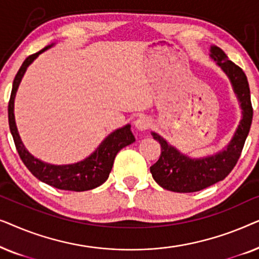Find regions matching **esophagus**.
Returning <instances> with one entry per match:
<instances>
[{"instance_id": "1", "label": "esophagus", "mask_w": 259, "mask_h": 259, "mask_svg": "<svg viewBox=\"0 0 259 259\" xmlns=\"http://www.w3.org/2000/svg\"><path fill=\"white\" fill-rule=\"evenodd\" d=\"M134 125H136L137 130L146 131L147 128H150L151 120H150V118H147V116L140 115V116H138L136 121H134Z\"/></svg>"}]
</instances>
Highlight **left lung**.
I'll return each instance as SVG.
<instances>
[{"mask_svg":"<svg viewBox=\"0 0 259 259\" xmlns=\"http://www.w3.org/2000/svg\"><path fill=\"white\" fill-rule=\"evenodd\" d=\"M211 56L231 80L233 90L242 106L243 119L228 148L221 153L204 159L187 158L169 146L158 134L152 133L153 139L159 141L161 148L158 161L150 167L152 177L162 189L173 192H197L225 179L238 161L250 132L253 108L245 73L239 66L230 61L219 47L211 48Z\"/></svg>","mask_w":259,"mask_h":259,"instance_id":"1","label":"left lung"}]
</instances>
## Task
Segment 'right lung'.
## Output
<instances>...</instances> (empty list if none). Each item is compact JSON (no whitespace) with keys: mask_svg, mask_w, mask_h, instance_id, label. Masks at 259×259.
<instances>
[{"mask_svg":"<svg viewBox=\"0 0 259 259\" xmlns=\"http://www.w3.org/2000/svg\"><path fill=\"white\" fill-rule=\"evenodd\" d=\"M48 47H51V46H48ZM48 47L28 56L15 75V79H14L13 82L12 94H10L8 104V120L10 132H12L14 143H15L17 153H19L21 160L23 161L26 167L38 180H41V182L48 184V185L53 187H56L59 190L81 192V191L95 189V187L102 185L108 179L116 153L121 148L127 146V145L136 141L132 132H131L130 125L122 127L120 130H116L112 134H109L102 141L100 146L98 147V150L91 157L84 159L83 161H80L77 164L73 165L62 166L49 165L34 158L24 148L22 141L20 139L19 132H17L15 118H14V98H15L17 87H19L20 81L22 79L27 67L37 58L38 54H41Z\"/></svg>","mask_w":259,"mask_h":259,"instance_id":"1","label":"right lung"}]
</instances>
